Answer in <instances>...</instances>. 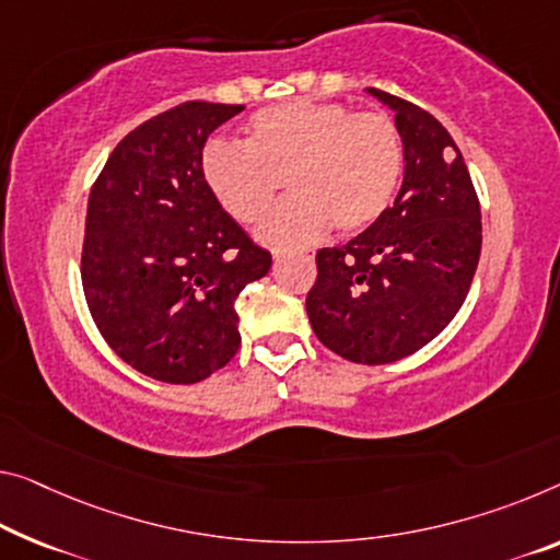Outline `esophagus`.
I'll use <instances>...</instances> for the list:
<instances>
[{
	"label": "esophagus",
	"mask_w": 560,
	"mask_h": 560,
	"mask_svg": "<svg viewBox=\"0 0 560 560\" xmlns=\"http://www.w3.org/2000/svg\"><path fill=\"white\" fill-rule=\"evenodd\" d=\"M280 257H282V253H275V260H280Z\"/></svg>",
	"instance_id": "obj_1"
}]
</instances>
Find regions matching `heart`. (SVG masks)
<instances>
[{
    "label": "heart",
    "mask_w": 560,
    "mask_h": 560,
    "mask_svg": "<svg viewBox=\"0 0 560 560\" xmlns=\"http://www.w3.org/2000/svg\"><path fill=\"white\" fill-rule=\"evenodd\" d=\"M402 172V144L393 119L352 112L338 102H285L255 112L247 142L212 140L202 177L237 222L265 218L285 179L292 200L260 225L262 243H313L330 225L352 235L390 208Z\"/></svg>",
    "instance_id": "heart-1"
}]
</instances>
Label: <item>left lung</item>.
Listing matches in <instances>:
<instances>
[{
  "label": "left lung",
  "mask_w": 560,
  "mask_h": 560,
  "mask_svg": "<svg viewBox=\"0 0 560 560\" xmlns=\"http://www.w3.org/2000/svg\"><path fill=\"white\" fill-rule=\"evenodd\" d=\"M395 115L402 185L393 208L342 247L317 250L305 307L325 348L385 365L428 346L466 300L480 257V205L448 130L408 100L368 90Z\"/></svg>",
  "instance_id": "8db88e82"
}]
</instances>
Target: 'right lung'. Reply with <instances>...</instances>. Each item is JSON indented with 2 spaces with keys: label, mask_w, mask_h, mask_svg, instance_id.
<instances>
[{
  "label": "right lung",
  "mask_w": 560,
  "mask_h": 560,
  "mask_svg": "<svg viewBox=\"0 0 560 560\" xmlns=\"http://www.w3.org/2000/svg\"><path fill=\"white\" fill-rule=\"evenodd\" d=\"M243 105L185 102L112 150L92 185L82 288L92 320L127 365L190 385L240 348L235 300L268 275L257 247L202 177V150Z\"/></svg>",
  "instance_id": "add662e5"
}]
</instances>
